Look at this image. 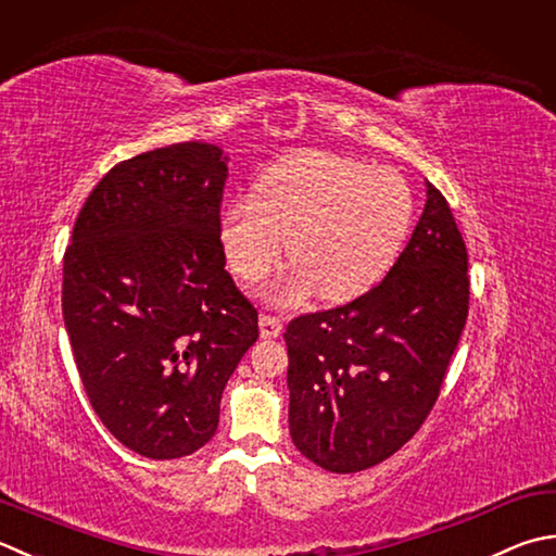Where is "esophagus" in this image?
Segmentation results:
<instances>
[{"label": "esophagus", "mask_w": 556, "mask_h": 556, "mask_svg": "<svg viewBox=\"0 0 556 556\" xmlns=\"http://www.w3.org/2000/svg\"><path fill=\"white\" fill-rule=\"evenodd\" d=\"M281 332V318L279 315H271V313H263L260 315V334L265 337V340H275Z\"/></svg>", "instance_id": "1"}]
</instances>
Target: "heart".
Segmentation results:
<instances>
[{
  "instance_id": "heart-1",
  "label": "heart",
  "mask_w": 556,
  "mask_h": 556,
  "mask_svg": "<svg viewBox=\"0 0 556 556\" xmlns=\"http://www.w3.org/2000/svg\"><path fill=\"white\" fill-rule=\"evenodd\" d=\"M415 198L407 180L374 163L315 154L271 168L255 198L226 206L222 245L233 275L260 281L287 253L296 267L275 287V299L296 301L318 291L332 303L374 289L407 241Z\"/></svg>"
}]
</instances>
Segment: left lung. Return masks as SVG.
I'll list each match as a JSON object with an SVG mask.
<instances>
[{
  "instance_id": "left-lung-1",
  "label": "left lung",
  "mask_w": 556,
  "mask_h": 556,
  "mask_svg": "<svg viewBox=\"0 0 556 556\" xmlns=\"http://www.w3.org/2000/svg\"><path fill=\"white\" fill-rule=\"evenodd\" d=\"M467 308V248L429 182L421 219L388 275L287 325L293 445L340 475L397 453L437 405Z\"/></svg>"
}]
</instances>
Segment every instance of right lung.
<instances>
[{
    "label": "right lung",
    "instance_id": "add662e5",
    "mask_svg": "<svg viewBox=\"0 0 556 556\" xmlns=\"http://www.w3.org/2000/svg\"><path fill=\"white\" fill-rule=\"evenodd\" d=\"M222 149L182 141L119 161L76 216L62 315L98 419L144 458H185L219 427L226 380L260 337L226 271Z\"/></svg>",
    "mask_w": 556,
    "mask_h": 556
}]
</instances>
